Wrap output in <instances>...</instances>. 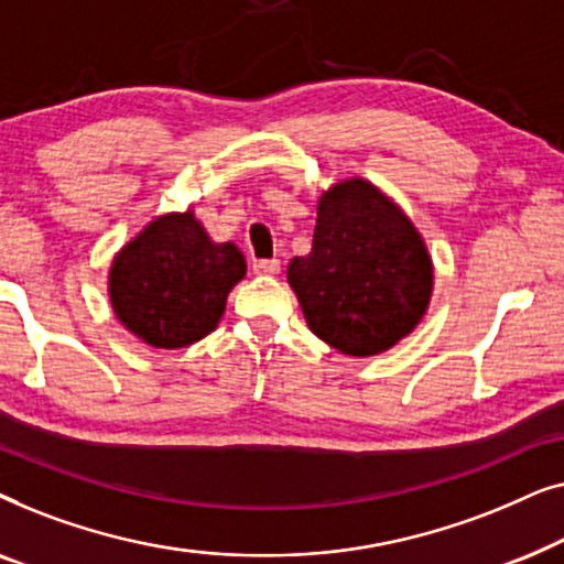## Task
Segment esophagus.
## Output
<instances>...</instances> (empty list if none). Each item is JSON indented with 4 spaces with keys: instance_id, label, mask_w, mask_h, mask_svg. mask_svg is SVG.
I'll use <instances>...</instances> for the list:
<instances>
[{
    "instance_id": "esophagus-1",
    "label": "esophagus",
    "mask_w": 564,
    "mask_h": 564,
    "mask_svg": "<svg viewBox=\"0 0 564 564\" xmlns=\"http://www.w3.org/2000/svg\"><path fill=\"white\" fill-rule=\"evenodd\" d=\"M280 269H282L280 259H257V261H253V274L274 276V274H280Z\"/></svg>"
}]
</instances>
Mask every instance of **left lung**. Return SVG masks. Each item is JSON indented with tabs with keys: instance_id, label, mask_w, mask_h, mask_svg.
Here are the masks:
<instances>
[{
	"instance_id": "obj_1",
	"label": "left lung",
	"mask_w": 564,
	"mask_h": 564,
	"mask_svg": "<svg viewBox=\"0 0 564 564\" xmlns=\"http://www.w3.org/2000/svg\"><path fill=\"white\" fill-rule=\"evenodd\" d=\"M307 326L349 357H375L419 326L434 292V264L411 218L351 176L318 199L313 249L288 267Z\"/></svg>"
}]
</instances>
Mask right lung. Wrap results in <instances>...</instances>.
I'll use <instances>...</instances> for the list:
<instances>
[{
	"instance_id": "obj_1",
	"label": "right lung",
	"mask_w": 564,
	"mask_h": 564,
	"mask_svg": "<svg viewBox=\"0 0 564 564\" xmlns=\"http://www.w3.org/2000/svg\"><path fill=\"white\" fill-rule=\"evenodd\" d=\"M243 276L238 246L215 243L184 210L153 218L115 253L107 292L130 334L153 349H182L218 328L228 292Z\"/></svg>"
}]
</instances>
